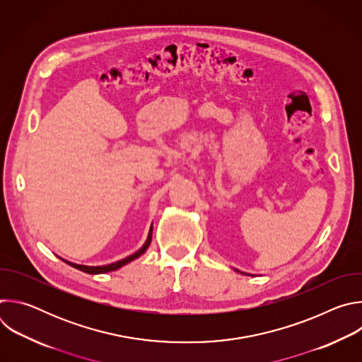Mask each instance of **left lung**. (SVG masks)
Segmentation results:
<instances>
[{"instance_id":"left-lung-1","label":"left lung","mask_w":362,"mask_h":362,"mask_svg":"<svg viewBox=\"0 0 362 362\" xmlns=\"http://www.w3.org/2000/svg\"><path fill=\"white\" fill-rule=\"evenodd\" d=\"M235 271H236V272H240V271H238V269H235ZM240 274H243V275H246V274H245V272H240Z\"/></svg>"}]
</instances>
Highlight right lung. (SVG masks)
Listing matches in <instances>:
<instances>
[{"mask_svg":"<svg viewBox=\"0 0 362 362\" xmlns=\"http://www.w3.org/2000/svg\"><path fill=\"white\" fill-rule=\"evenodd\" d=\"M151 230H153V225H151V226H150V229H148V235H147V239H146V242L143 243V246H141V247H140L137 252H134L133 255H130V256L124 257V259H122V261H117V262H113V264H109V265H101V267L78 265V264H74V262H69V261L63 259V257H62V261H64L66 264H69L70 267H73V268H76V269H78V271H83V272H86V274H91V275H97V274H106V272L117 271L119 268H122V267L127 265L129 262H132V261L137 259L139 256H141V255H143V253L147 250V247H148V245H150V242H151Z\"/></svg>","mask_w":362,"mask_h":362,"instance_id":"obj_1","label":"right lung"}]
</instances>
